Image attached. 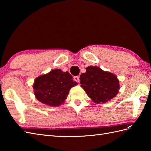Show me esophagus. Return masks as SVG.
I'll return each instance as SVG.
<instances>
[{"instance_id": "esophagus-1", "label": "esophagus", "mask_w": 151, "mask_h": 151, "mask_svg": "<svg viewBox=\"0 0 151 151\" xmlns=\"http://www.w3.org/2000/svg\"><path fill=\"white\" fill-rule=\"evenodd\" d=\"M74 81H76V82H80V78L78 76H76L74 77Z\"/></svg>"}]
</instances>
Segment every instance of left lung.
Wrapping results in <instances>:
<instances>
[{
  "instance_id": "1",
  "label": "left lung",
  "mask_w": 151,
  "mask_h": 151,
  "mask_svg": "<svg viewBox=\"0 0 151 151\" xmlns=\"http://www.w3.org/2000/svg\"><path fill=\"white\" fill-rule=\"evenodd\" d=\"M80 76L81 86L96 104L105 103L117 95L120 89L117 76L99 67L89 66Z\"/></svg>"
}]
</instances>
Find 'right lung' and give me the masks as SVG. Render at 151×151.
Here are the masks:
<instances>
[{
    "label": "right lung",
    "mask_w": 151,
    "mask_h": 151,
    "mask_svg": "<svg viewBox=\"0 0 151 151\" xmlns=\"http://www.w3.org/2000/svg\"><path fill=\"white\" fill-rule=\"evenodd\" d=\"M68 71L53 69L35 79L33 84L36 98L40 102L50 106H58L64 103L70 89L78 84L74 82Z\"/></svg>",
    "instance_id": "right-lung-1"
}]
</instances>
